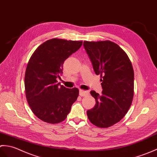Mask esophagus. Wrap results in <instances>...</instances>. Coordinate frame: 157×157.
Returning a JSON list of instances; mask_svg holds the SVG:
<instances>
[{
	"mask_svg": "<svg viewBox=\"0 0 157 157\" xmlns=\"http://www.w3.org/2000/svg\"><path fill=\"white\" fill-rule=\"evenodd\" d=\"M89 94V90H79V95L81 97H85L86 95H88Z\"/></svg>",
	"mask_w": 157,
	"mask_h": 157,
	"instance_id": "34e87169",
	"label": "esophagus"
}]
</instances>
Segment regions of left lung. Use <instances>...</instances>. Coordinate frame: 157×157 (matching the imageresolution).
Returning a JSON list of instances; mask_svg holds the SVG:
<instances>
[{
  "label": "left lung",
  "mask_w": 157,
  "mask_h": 157,
  "mask_svg": "<svg viewBox=\"0 0 157 157\" xmlns=\"http://www.w3.org/2000/svg\"><path fill=\"white\" fill-rule=\"evenodd\" d=\"M83 46L97 75H101L102 94L90 91L95 107L87 111L90 122L108 128L125 116L134 96V70L128 55L110 41H85Z\"/></svg>",
  "instance_id": "1"
}]
</instances>
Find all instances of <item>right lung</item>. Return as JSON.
Here are the masks:
<instances>
[{"label":"right lung","instance_id":"obj_1","mask_svg":"<svg viewBox=\"0 0 157 157\" xmlns=\"http://www.w3.org/2000/svg\"><path fill=\"white\" fill-rule=\"evenodd\" d=\"M82 44L54 38L40 45L30 58L25 75L26 98L33 113L45 122L64 121L77 99L78 89L66 88L56 78L62 75L64 61Z\"/></svg>","mask_w":157,"mask_h":157}]
</instances>
